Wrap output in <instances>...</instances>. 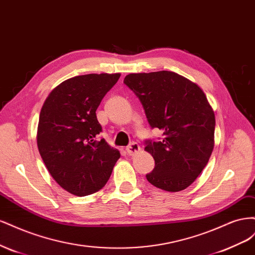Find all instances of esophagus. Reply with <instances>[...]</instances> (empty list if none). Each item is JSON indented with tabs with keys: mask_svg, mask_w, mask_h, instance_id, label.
Listing matches in <instances>:
<instances>
[{
	"mask_svg": "<svg viewBox=\"0 0 255 255\" xmlns=\"http://www.w3.org/2000/svg\"><path fill=\"white\" fill-rule=\"evenodd\" d=\"M140 151V146L137 142H132L129 145L127 146V152L128 155H134V154Z\"/></svg>",
	"mask_w": 255,
	"mask_h": 255,
	"instance_id": "esophagus-1",
	"label": "esophagus"
}]
</instances>
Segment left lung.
Returning <instances> with one entry per match:
<instances>
[{
	"mask_svg": "<svg viewBox=\"0 0 255 255\" xmlns=\"http://www.w3.org/2000/svg\"><path fill=\"white\" fill-rule=\"evenodd\" d=\"M139 99L151 128L160 140H145L155 160L145 175L154 186L181 191L196 181L214 149L215 114L197 84L171 71L130 73L123 81Z\"/></svg>",
	"mask_w": 255,
	"mask_h": 255,
	"instance_id": "8db88e82",
	"label": "left lung"
}]
</instances>
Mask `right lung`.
<instances>
[{"mask_svg":"<svg viewBox=\"0 0 255 255\" xmlns=\"http://www.w3.org/2000/svg\"><path fill=\"white\" fill-rule=\"evenodd\" d=\"M120 73L74 76L54 88L39 116L37 145L60 187L83 197L105 186L120 157L104 138L96 111Z\"/></svg>","mask_w":255,"mask_h":255,"instance_id":"obj_1","label":"right lung"}]
</instances>
